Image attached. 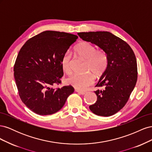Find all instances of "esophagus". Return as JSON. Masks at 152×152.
<instances>
[{
	"label": "esophagus",
	"mask_w": 152,
	"mask_h": 152,
	"mask_svg": "<svg viewBox=\"0 0 152 152\" xmlns=\"http://www.w3.org/2000/svg\"><path fill=\"white\" fill-rule=\"evenodd\" d=\"M76 91L79 94H81V95H84L86 94V92H84V91H79V90H76Z\"/></svg>",
	"instance_id": "esophagus-1"
}]
</instances>
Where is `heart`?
<instances>
[{
  "label": "heart",
  "mask_w": 152,
  "mask_h": 152,
  "mask_svg": "<svg viewBox=\"0 0 152 152\" xmlns=\"http://www.w3.org/2000/svg\"><path fill=\"white\" fill-rule=\"evenodd\" d=\"M75 53L86 60L84 74H75L67 79L68 84L77 90L84 91L90 86L96 78L102 77L107 71L108 66V56L103 49H96L94 45L89 42L82 41L75 48ZM72 54L66 53L63 54L61 60V68L66 74L72 73ZM91 73H90V72Z\"/></svg>",
  "instance_id": "1"
}]
</instances>
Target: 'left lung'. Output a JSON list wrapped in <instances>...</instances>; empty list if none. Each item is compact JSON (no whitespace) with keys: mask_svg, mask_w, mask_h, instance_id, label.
Wrapping results in <instances>:
<instances>
[{"mask_svg":"<svg viewBox=\"0 0 152 152\" xmlns=\"http://www.w3.org/2000/svg\"><path fill=\"white\" fill-rule=\"evenodd\" d=\"M85 41L104 49L108 56V66L96 87V102L89 106L93 113L109 117L117 113L127 103L137 79L134 51L126 42L108 31L78 33Z\"/></svg>","mask_w":152,"mask_h":152,"instance_id":"8db88e82","label":"left lung"}]
</instances>
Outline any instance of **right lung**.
<instances>
[{"label":"right lung","mask_w":152,"mask_h":152,"mask_svg":"<svg viewBox=\"0 0 152 152\" xmlns=\"http://www.w3.org/2000/svg\"><path fill=\"white\" fill-rule=\"evenodd\" d=\"M78 36L45 31L28 39L18 53L14 76L20 98L40 115L57 112L74 92L72 86H58L63 76L61 60Z\"/></svg>","instance_id":"add662e5"}]
</instances>
